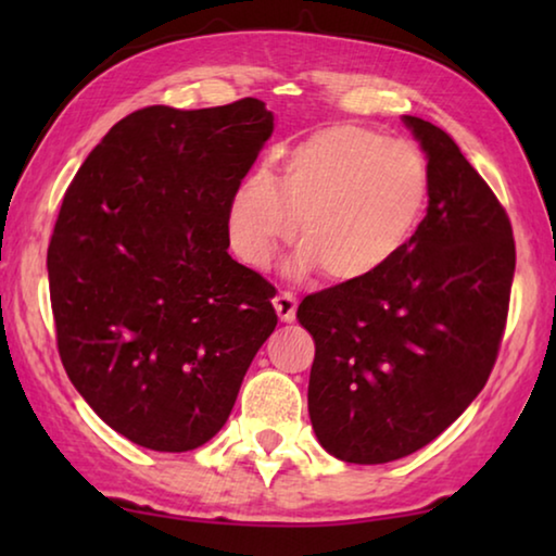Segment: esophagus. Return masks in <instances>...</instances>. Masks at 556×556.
Wrapping results in <instances>:
<instances>
[{"mask_svg":"<svg viewBox=\"0 0 556 556\" xmlns=\"http://www.w3.org/2000/svg\"><path fill=\"white\" fill-rule=\"evenodd\" d=\"M275 308L281 321H294L296 318V296L291 291H279L275 296Z\"/></svg>","mask_w":556,"mask_h":556,"instance_id":"obj_1","label":"esophagus"}]
</instances>
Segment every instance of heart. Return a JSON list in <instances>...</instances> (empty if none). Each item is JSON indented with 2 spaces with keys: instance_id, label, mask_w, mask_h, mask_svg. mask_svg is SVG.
Listing matches in <instances>:
<instances>
[{
  "instance_id": "obj_1",
  "label": "heart",
  "mask_w": 556,
  "mask_h": 556,
  "mask_svg": "<svg viewBox=\"0 0 556 556\" xmlns=\"http://www.w3.org/2000/svg\"><path fill=\"white\" fill-rule=\"evenodd\" d=\"M425 154L382 131L341 122L291 149L279 178L257 168L228 205L230 244L244 265L267 267L281 244L304 242L291 269H321L361 285L400 255L429 201Z\"/></svg>"
}]
</instances>
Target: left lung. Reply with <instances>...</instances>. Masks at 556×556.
I'll return each mask as SVG.
<instances>
[{
    "label": "left lung",
    "mask_w": 556,
    "mask_h": 556,
    "mask_svg": "<svg viewBox=\"0 0 556 556\" xmlns=\"http://www.w3.org/2000/svg\"><path fill=\"white\" fill-rule=\"evenodd\" d=\"M427 152L429 208L378 275L299 304L314 336L308 414L345 464L409 456L464 414L491 375L515 275L513 225L444 129L404 117Z\"/></svg>",
    "instance_id": "1"
}]
</instances>
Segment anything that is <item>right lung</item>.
Here are the masks:
<instances>
[{"mask_svg":"<svg viewBox=\"0 0 556 556\" xmlns=\"http://www.w3.org/2000/svg\"><path fill=\"white\" fill-rule=\"evenodd\" d=\"M271 129L255 98L137 110L63 195L46 260L61 363L139 446L178 454L218 434L275 331V287L228 255L230 199Z\"/></svg>","mask_w":556,"mask_h":556,"instance_id":"obj_1","label":"right lung"}]
</instances>
